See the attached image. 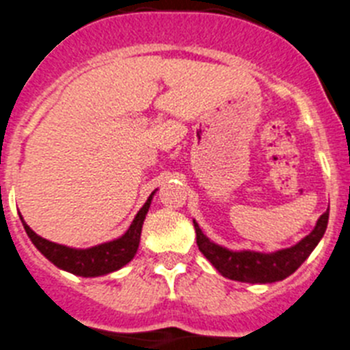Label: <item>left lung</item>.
<instances>
[{"mask_svg":"<svg viewBox=\"0 0 350 350\" xmlns=\"http://www.w3.org/2000/svg\"><path fill=\"white\" fill-rule=\"evenodd\" d=\"M327 219H329V211H325L319 217L312 234L306 235L303 241H299L295 246L285 247V250L274 253L247 252V250L246 252H232V250L212 243L211 239L200 230L198 223L196 221L193 223H195L198 250L223 276L243 283H274L282 282L286 276L295 273V269L308 258L327 228Z\"/></svg>","mask_w":350,"mask_h":350,"instance_id":"8db88e82","label":"left lung"}]
</instances>
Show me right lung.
Masks as SVG:
<instances>
[{
  "label": "right lung",
  "instance_id": "obj_1",
  "mask_svg": "<svg viewBox=\"0 0 350 350\" xmlns=\"http://www.w3.org/2000/svg\"><path fill=\"white\" fill-rule=\"evenodd\" d=\"M155 193V191H154ZM152 193L148 200L145 202L139 212L136 214L134 221L131 223L129 230L125 232L122 237L109 241V243L98 244V246L88 247V250H74V247L62 246V244L51 243L47 239H42L26 225L23 217V225H25L26 234L31 239V243L35 244L38 252L46 256L47 260L53 262L56 267L68 271V273L77 274V276H103V274H109L113 271H118L124 267L125 264H129L134 258L139 246V237H142V226L145 221L146 212L150 207Z\"/></svg>",
  "mask_w": 350,
  "mask_h": 350
}]
</instances>
